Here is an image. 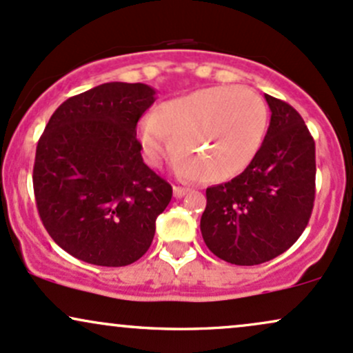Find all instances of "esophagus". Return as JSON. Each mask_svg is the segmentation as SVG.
<instances>
[{
    "instance_id": "obj_1",
    "label": "esophagus",
    "mask_w": 353,
    "mask_h": 353,
    "mask_svg": "<svg viewBox=\"0 0 353 353\" xmlns=\"http://www.w3.org/2000/svg\"><path fill=\"white\" fill-rule=\"evenodd\" d=\"M189 188H182V185H174V197H177V199H181V197H184L185 194L189 192Z\"/></svg>"
}]
</instances>
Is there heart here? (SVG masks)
Segmentation results:
<instances>
[{"mask_svg":"<svg viewBox=\"0 0 353 353\" xmlns=\"http://www.w3.org/2000/svg\"><path fill=\"white\" fill-rule=\"evenodd\" d=\"M267 129V106L249 88H202L157 108L137 125L148 159L157 163L172 143L181 171L194 179L222 182L252 163Z\"/></svg>","mask_w":353,"mask_h":353,"instance_id":"heart-1","label":"heart"}]
</instances>
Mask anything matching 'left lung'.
Masks as SVG:
<instances>
[{
  "mask_svg": "<svg viewBox=\"0 0 353 353\" xmlns=\"http://www.w3.org/2000/svg\"><path fill=\"white\" fill-rule=\"evenodd\" d=\"M270 124L252 163L208 188L205 245L222 261L257 265L285 252L309 224L315 199V143L295 109L265 94Z\"/></svg>",
  "mask_w": 353,
  "mask_h": 353,
  "instance_id": "1",
  "label": "left lung"
}]
</instances>
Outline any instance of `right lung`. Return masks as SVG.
I'll return each mask as SVG.
<instances>
[{
    "label": "right lung",
    "instance_id": "1",
    "mask_svg": "<svg viewBox=\"0 0 353 353\" xmlns=\"http://www.w3.org/2000/svg\"><path fill=\"white\" fill-rule=\"evenodd\" d=\"M154 94L143 83L101 84L64 101L39 137L36 208L52 241L79 261L123 267L151 247L172 197L136 137Z\"/></svg>",
    "mask_w": 353,
    "mask_h": 353
}]
</instances>
